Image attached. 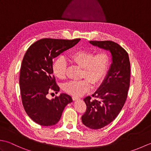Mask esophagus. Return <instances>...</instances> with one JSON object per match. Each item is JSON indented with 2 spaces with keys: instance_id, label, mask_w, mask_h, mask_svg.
Returning a JSON list of instances; mask_svg holds the SVG:
<instances>
[{
  "instance_id": "esophagus-1",
  "label": "esophagus",
  "mask_w": 151,
  "mask_h": 151,
  "mask_svg": "<svg viewBox=\"0 0 151 151\" xmlns=\"http://www.w3.org/2000/svg\"><path fill=\"white\" fill-rule=\"evenodd\" d=\"M72 99H73V101H78V100H79V99H80V98L76 97H74V96L72 97Z\"/></svg>"
}]
</instances>
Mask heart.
I'll return each instance as SVG.
<instances>
[{
    "label": "heart",
    "mask_w": 151,
    "mask_h": 151,
    "mask_svg": "<svg viewBox=\"0 0 151 151\" xmlns=\"http://www.w3.org/2000/svg\"><path fill=\"white\" fill-rule=\"evenodd\" d=\"M94 53L92 50H78L70 54V62L82 68L81 78L84 79L67 83L63 88L67 93L81 96L90 90L91 84L96 86L103 81L110 65V57L106 51ZM52 70L58 78H66L67 63L64 58L60 57L54 61Z\"/></svg>",
    "instance_id": "heart-1"
}]
</instances>
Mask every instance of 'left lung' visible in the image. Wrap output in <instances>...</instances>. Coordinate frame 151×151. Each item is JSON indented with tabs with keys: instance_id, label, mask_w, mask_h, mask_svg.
I'll list each match as a JSON object with an SVG mask.
<instances>
[{
	"instance_id": "left-lung-1",
	"label": "left lung",
	"mask_w": 151,
	"mask_h": 151,
	"mask_svg": "<svg viewBox=\"0 0 151 151\" xmlns=\"http://www.w3.org/2000/svg\"><path fill=\"white\" fill-rule=\"evenodd\" d=\"M89 43L110 51L112 63L102 84L92 97L84 99L86 104L82 121L91 129H100L111 123L126 102L130 81L129 54L111 41H90Z\"/></svg>"
}]
</instances>
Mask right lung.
Here are the masks:
<instances>
[{"label": "right lung", "mask_w": 151, "mask_h": 151, "mask_svg": "<svg viewBox=\"0 0 151 151\" xmlns=\"http://www.w3.org/2000/svg\"><path fill=\"white\" fill-rule=\"evenodd\" d=\"M81 39L44 38L37 41L25 53L20 70L22 103L31 119L42 126H52L60 119L70 95L62 93L52 100L47 98L50 91L56 93L60 88L52 75L53 58L75 46Z\"/></svg>", "instance_id": "right-lung-1"}]
</instances>
